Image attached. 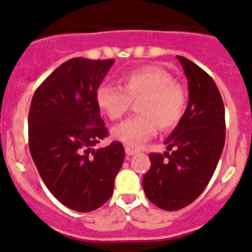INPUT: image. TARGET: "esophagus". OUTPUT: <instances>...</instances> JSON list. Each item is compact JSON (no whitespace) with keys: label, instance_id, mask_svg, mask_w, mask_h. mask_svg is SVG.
<instances>
[{"label":"esophagus","instance_id":"esophagus-1","mask_svg":"<svg viewBox=\"0 0 252 252\" xmlns=\"http://www.w3.org/2000/svg\"><path fill=\"white\" fill-rule=\"evenodd\" d=\"M125 151H126V155L127 156H133L138 152L137 150H135V148H132V147H128V146L125 148Z\"/></svg>","mask_w":252,"mask_h":252}]
</instances>
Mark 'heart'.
<instances>
[{
	"instance_id": "1",
	"label": "heart",
	"mask_w": 252,
	"mask_h": 252,
	"mask_svg": "<svg viewBox=\"0 0 252 252\" xmlns=\"http://www.w3.org/2000/svg\"><path fill=\"white\" fill-rule=\"evenodd\" d=\"M122 86L101 84L96 90V104L112 121L120 120L138 101L141 115L115 126L112 137L131 147H141L162 130L174 128L184 116L187 94L171 74L158 66H143L122 76Z\"/></svg>"
}]
</instances>
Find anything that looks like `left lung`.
Returning a JSON list of instances; mask_svg holds the SVG:
<instances>
[{"label":"left lung","mask_w":252,"mask_h":252,"mask_svg":"<svg viewBox=\"0 0 252 252\" xmlns=\"http://www.w3.org/2000/svg\"><path fill=\"white\" fill-rule=\"evenodd\" d=\"M188 80V106L164 140L169 152L150 153L142 179L150 202L168 212L187 207L214 174L225 143V109L217 84L202 68L177 56Z\"/></svg>","instance_id":"left-lung-1"}]
</instances>
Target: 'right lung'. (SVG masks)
<instances>
[{
    "label": "right lung",
    "instance_id": "1",
    "mask_svg": "<svg viewBox=\"0 0 252 252\" xmlns=\"http://www.w3.org/2000/svg\"><path fill=\"white\" fill-rule=\"evenodd\" d=\"M114 62L69 59L31 102L28 140L35 167L50 193L75 212H93L110 199L124 162L120 142L94 148L107 136L96 90Z\"/></svg>",
    "mask_w": 252,
    "mask_h": 252
}]
</instances>
